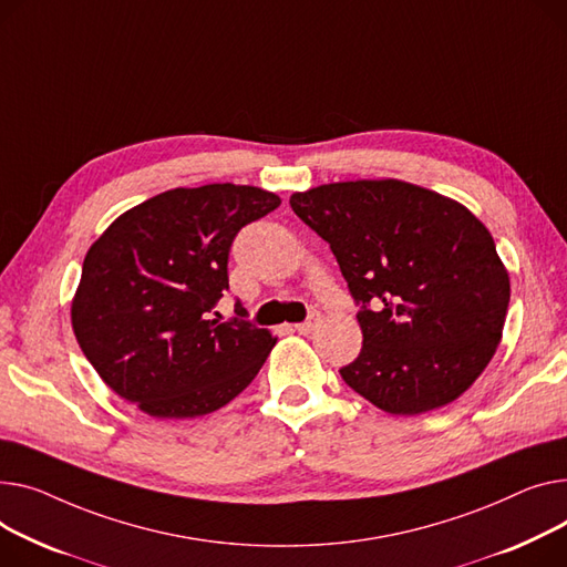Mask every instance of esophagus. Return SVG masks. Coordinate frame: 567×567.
<instances>
[{
    "instance_id": "34e87169",
    "label": "esophagus",
    "mask_w": 567,
    "mask_h": 567,
    "mask_svg": "<svg viewBox=\"0 0 567 567\" xmlns=\"http://www.w3.org/2000/svg\"><path fill=\"white\" fill-rule=\"evenodd\" d=\"M319 321H321V317H319L317 312H312L303 323H296L293 328H296L300 334H308V332H312V330L319 326Z\"/></svg>"
}]
</instances>
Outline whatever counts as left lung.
<instances>
[{
	"label": "left lung",
	"mask_w": 567,
	"mask_h": 567,
	"mask_svg": "<svg viewBox=\"0 0 567 567\" xmlns=\"http://www.w3.org/2000/svg\"><path fill=\"white\" fill-rule=\"evenodd\" d=\"M330 244L360 306L344 383L390 414L456 401L493 360L511 280L495 239L461 203L401 179L321 184L289 198Z\"/></svg>",
	"instance_id": "left-lung-1"
}]
</instances>
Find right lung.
I'll list each match as a JSON object with an SVG mask.
<instances>
[{"instance_id":"obj_1","label":"right lung","mask_w":567,"mask_h":567,"mask_svg":"<svg viewBox=\"0 0 567 567\" xmlns=\"http://www.w3.org/2000/svg\"><path fill=\"white\" fill-rule=\"evenodd\" d=\"M280 198L257 186L171 188L113 220L84 257L74 337L100 379L150 417H203L244 392L278 339L210 312L244 225Z\"/></svg>"}]
</instances>
